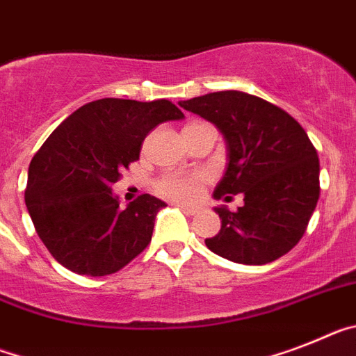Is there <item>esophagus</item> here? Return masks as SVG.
<instances>
[{
	"mask_svg": "<svg viewBox=\"0 0 356 356\" xmlns=\"http://www.w3.org/2000/svg\"><path fill=\"white\" fill-rule=\"evenodd\" d=\"M177 208L181 209V211L186 213V215H195V213L199 211L197 206H190V204H177Z\"/></svg>",
	"mask_w": 356,
	"mask_h": 356,
	"instance_id": "obj_1",
	"label": "esophagus"
}]
</instances>
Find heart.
<instances>
[{
	"label": "heart",
	"instance_id": "1",
	"mask_svg": "<svg viewBox=\"0 0 356 356\" xmlns=\"http://www.w3.org/2000/svg\"><path fill=\"white\" fill-rule=\"evenodd\" d=\"M204 179H206L204 174H170L161 179L157 188H159L161 195L168 197V199L191 200L199 193Z\"/></svg>",
	"mask_w": 356,
	"mask_h": 356
}]
</instances>
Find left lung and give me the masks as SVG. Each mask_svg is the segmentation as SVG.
Masks as SVG:
<instances>
[{
    "label": "left lung",
    "instance_id": "left-lung-1",
    "mask_svg": "<svg viewBox=\"0 0 356 356\" xmlns=\"http://www.w3.org/2000/svg\"><path fill=\"white\" fill-rule=\"evenodd\" d=\"M220 131L227 150L213 197L242 193L243 206H216L218 234L209 251L234 264L265 265L299 242L319 200V157L307 132L276 105L242 91H218L179 102Z\"/></svg>",
    "mask_w": 356,
    "mask_h": 356
}]
</instances>
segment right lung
Returning a JSON list of instances; mask_svg holds the SVG:
<instances>
[{
  "mask_svg": "<svg viewBox=\"0 0 356 356\" xmlns=\"http://www.w3.org/2000/svg\"><path fill=\"white\" fill-rule=\"evenodd\" d=\"M182 118L168 100L102 98L49 134L29 166L24 202L37 234L63 267L107 276L150 243L157 211L166 204L145 193L120 208L113 184L140 157L148 132Z\"/></svg>",
  "mask_w": 356,
  "mask_h": 356,
  "instance_id": "add662e5",
  "label": "right lung"
}]
</instances>
